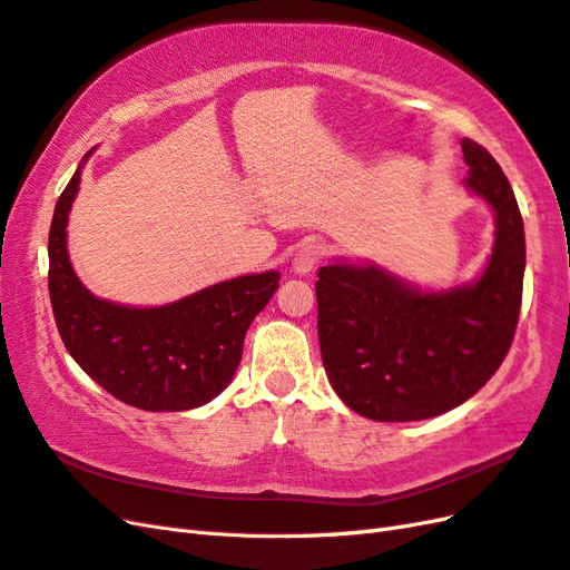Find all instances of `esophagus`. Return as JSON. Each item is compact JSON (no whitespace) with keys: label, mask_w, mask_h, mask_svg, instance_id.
Here are the masks:
<instances>
[{"label":"esophagus","mask_w":570,"mask_h":570,"mask_svg":"<svg viewBox=\"0 0 570 570\" xmlns=\"http://www.w3.org/2000/svg\"><path fill=\"white\" fill-rule=\"evenodd\" d=\"M323 256V249L318 244H304V247L292 258V271L297 275H309Z\"/></svg>","instance_id":"obj_1"}]
</instances>
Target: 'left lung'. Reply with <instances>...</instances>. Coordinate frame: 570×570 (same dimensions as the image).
I'll return each mask as SVG.
<instances>
[{"instance_id": "1", "label": "left lung", "mask_w": 570, "mask_h": 570, "mask_svg": "<svg viewBox=\"0 0 570 570\" xmlns=\"http://www.w3.org/2000/svg\"><path fill=\"white\" fill-rule=\"evenodd\" d=\"M465 189L494 213V247L474 281L429 289L374 261L318 271V345L333 391L366 420L417 422L463 405L511 347L525 229L499 163L463 138Z\"/></svg>"}]
</instances>
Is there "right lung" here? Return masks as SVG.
<instances>
[{
    "label": "right lung",
    "instance_id": "right-lung-1",
    "mask_svg": "<svg viewBox=\"0 0 570 570\" xmlns=\"http://www.w3.org/2000/svg\"><path fill=\"white\" fill-rule=\"evenodd\" d=\"M90 148L61 191L50 225V302L73 362L121 403L148 412L202 407L233 381L244 335L281 273H249L160 306L100 299L76 275L67 225Z\"/></svg>",
    "mask_w": 570,
    "mask_h": 570
}]
</instances>
